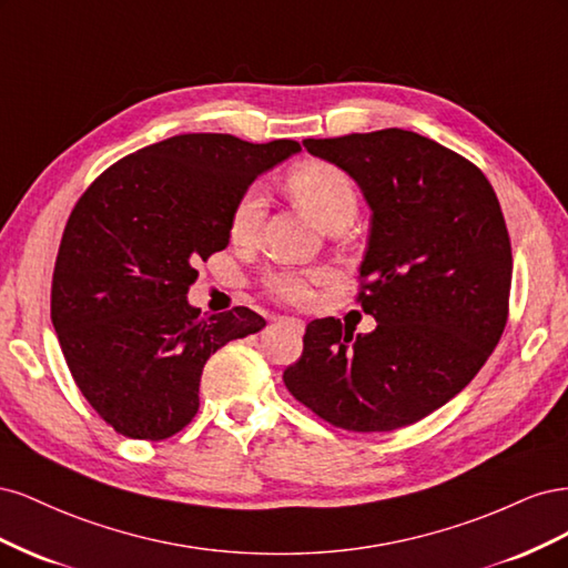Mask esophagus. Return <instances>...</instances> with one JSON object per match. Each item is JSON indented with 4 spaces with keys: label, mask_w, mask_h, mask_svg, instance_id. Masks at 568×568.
I'll use <instances>...</instances> for the list:
<instances>
[{
    "label": "esophagus",
    "mask_w": 568,
    "mask_h": 568,
    "mask_svg": "<svg viewBox=\"0 0 568 568\" xmlns=\"http://www.w3.org/2000/svg\"><path fill=\"white\" fill-rule=\"evenodd\" d=\"M282 322H286L288 326H294L296 332H303L305 329V324H303V320H298V317H282Z\"/></svg>",
    "instance_id": "esophagus-1"
}]
</instances>
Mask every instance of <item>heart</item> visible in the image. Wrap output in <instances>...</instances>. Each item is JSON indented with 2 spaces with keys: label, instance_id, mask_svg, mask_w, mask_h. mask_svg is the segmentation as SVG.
<instances>
[{
  "label": "heart",
  "instance_id": "heart-1",
  "mask_svg": "<svg viewBox=\"0 0 568 568\" xmlns=\"http://www.w3.org/2000/svg\"><path fill=\"white\" fill-rule=\"evenodd\" d=\"M288 192L294 194L320 225L332 232L336 227H351L357 215V192L351 178L341 168L324 161H305L291 170L286 178ZM267 199L263 186H248L246 192L236 199L230 215V234L236 244H248L261 232L265 220ZM324 272H294L280 270L270 272L265 277V286L272 296L282 301L301 303L311 298V280H322Z\"/></svg>",
  "mask_w": 568,
  "mask_h": 568
}]
</instances>
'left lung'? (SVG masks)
Here are the masks:
<instances>
[{
	"label": "left lung",
	"mask_w": 568,
	"mask_h": 568,
	"mask_svg": "<svg viewBox=\"0 0 568 568\" xmlns=\"http://www.w3.org/2000/svg\"><path fill=\"white\" fill-rule=\"evenodd\" d=\"M303 146L341 168L369 205L359 303L376 329L313 320L284 384L348 432L415 424L453 400L503 336L511 246L500 201L476 165L409 130Z\"/></svg>",
	"instance_id": "1"
}]
</instances>
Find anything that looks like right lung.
Wrapping results in <instances>:
<instances>
[{"mask_svg":"<svg viewBox=\"0 0 568 568\" xmlns=\"http://www.w3.org/2000/svg\"><path fill=\"white\" fill-rule=\"evenodd\" d=\"M298 142L175 134L113 163L68 217L51 322L84 398L118 434L163 440L194 419L205 359L261 332L248 307L203 315L196 265L230 244L236 199Z\"/></svg>","mask_w":568,"mask_h":568,"instance_id":"right-lung-1","label":"right lung"}]
</instances>
